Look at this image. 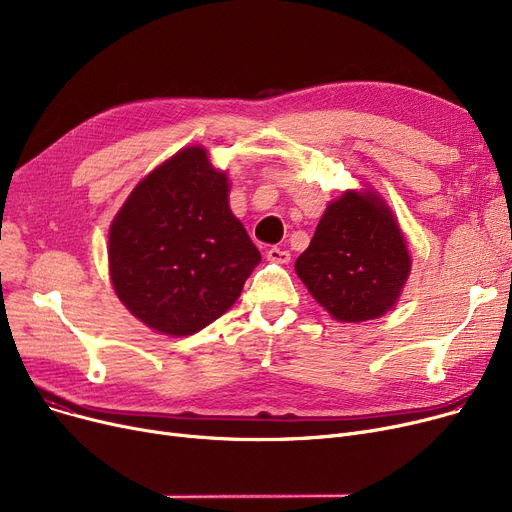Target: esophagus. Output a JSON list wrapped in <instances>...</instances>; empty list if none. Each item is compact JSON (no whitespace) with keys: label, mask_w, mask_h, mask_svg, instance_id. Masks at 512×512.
<instances>
[{"label":"esophagus","mask_w":512,"mask_h":512,"mask_svg":"<svg viewBox=\"0 0 512 512\" xmlns=\"http://www.w3.org/2000/svg\"><path fill=\"white\" fill-rule=\"evenodd\" d=\"M265 255H267V259L276 261V263H288L290 261V253L286 249H280V247H272Z\"/></svg>","instance_id":"obj_1"}]
</instances>
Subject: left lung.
Returning a JSON list of instances; mask_svg holds the SVG:
<instances>
[{
  "mask_svg": "<svg viewBox=\"0 0 512 512\" xmlns=\"http://www.w3.org/2000/svg\"><path fill=\"white\" fill-rule=\"evenodd\" d=\"M294 270L334 319L361 324L394 307L411 272V255L378 193L346 191L328 205Z\"/></svg>",
  "mask_w": 512,
  "mask_h": 512,
  "instance_id": "1",
  "label": "left lung"
}]
</instances>
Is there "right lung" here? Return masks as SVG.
Masks as SVG:
<instances>
[{
  "instance_id": "1",
  "label": "right lung",
  "mask_w": 512,
  "mask_h": 512,
  "mask_svg": "<svg viewBox=\"0 0 512 512\" xmlns=\"http://www.w3.org/2000/svg\"><path fill=\"white\" fill-rule=\"evenodd\" d=\"M230 184L203 147H186L147 174L110 228L118 299L145 326L191 336L224 315L261 255L228 205Z\"/></svg>"
}]
</instances>
